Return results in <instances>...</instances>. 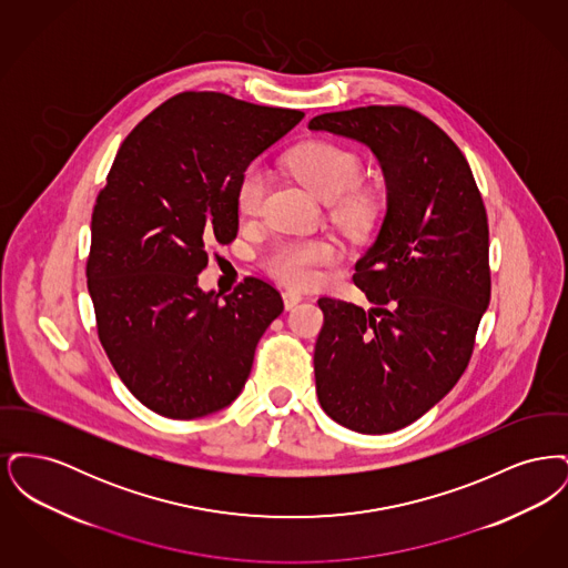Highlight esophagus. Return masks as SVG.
I'll use <instances>...</instances> for the list:
<instances>
[{"label":"esophagus","mask_w":568,"mask_h":568,"mask_svg":"<svg viewBox=\"0 0 568 568\" xmlns=\"http://www.w3.org/2000/svg\"><path fill=\"white\" fill-rule=\"evenodd\" d=\"M283 302H285V308L290 311V308H294V306L302 302V294H297L294 290H287V292H283Z\"/></svg>","instance_id":"1"}]
</instances>
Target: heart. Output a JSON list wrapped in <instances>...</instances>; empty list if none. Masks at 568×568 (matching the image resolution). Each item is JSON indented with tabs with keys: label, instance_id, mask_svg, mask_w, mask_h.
Wrapping results in <instances>:
<instances>
[{
	"label": "heart",
	"instance_id": "b5f03b06",
	"mask_svg": "<svg viewBox=\"0 0 568 568\" xmlns=\"http://www.w3.org/2000/svg\"><path fill=\"white\" fill-rule=\"evenodd\" d=\"M287 165L306 190L324 202H336L334 216L341 223L355 227L371 215L373 200L359 191L351 193L362 181V162L352 151L329 142H311L296 149L287 158ZM266 190L268 176L264 168L257 163L246 165L236 185L239 213L243 216L257 215ZM338 260L341 248L336 243L327 239H300L272 244L262 262L274 278L287 285L306 287L322 276L324 268L334 266Z\"/></svg>",
	"mask_w": 568,
	"mask_h": 568
}]
</instances>
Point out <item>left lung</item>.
I'll list each match as a JSON object with an SVG mask.
<instances>
[{"instance_id": "obj_1", "label": "left lung", "mask_w": 568, "mask_h": 568, "mask_svg": "<svg viewBox=\"0 0 568 568\" xmlns=\"http://www.w3.org/2000/svg\"><path fill=\"white\" fill-rule=\"evenodd\" d=\"M308 130L352 138L377 158L387 211L353 283L371 311L320 297L317 398L341 426L400 430L458 383L489 304L481 193L456 142L406 106L325 112Z\"/></svg>"}]
</instances>
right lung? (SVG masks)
<instances>
[{"label": "right lung", "instance_id": "right-lung-1", "mask_svg": "<svg viewBox=\"0 0 568 568\" xmlns=\"http://www.w3.org/2000/svg\"><path fill=\"white\" fill-rule=\"evenodd\" d=\"M302 116L187 91L144 116L112 162L91 216L87 287L110 364L163 417L232 405L262 334L283 313L262 278L246 276L223 296L202 292L197 274L209 244L236 239L244 168Z\"/></svg>", "mask_w": 568, "mask_h": 568}]
</instances>
